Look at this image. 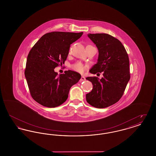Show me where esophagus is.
<instances>
[{"label": "esophagus", "instance_id": "esophagus-1", "mask_svg": "<svg viewBox=\"0 0 156 156\" xmlns=\"http://www.w3.org/2000/svg\"><path fill=\"white\" fill-rule=\"evenodd\" d=\"M85 78L83 76H82L80 81H85Z\"/></svg>", "mask_w": 156, "mask_h": 156}]
</instances>
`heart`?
<instances>
[{"instance_id":"obj_1","label":"heart","mask_w":156,"mask_h":156,"mask_svg":"<svg viewBox=\"0 0 156 156\" xmlns=\"http://www.w3.org/2000/svg\"><path fill=\"white\" fill-rule=\"evenodd\" d=\"M72 68L79 73H83L85 68H86V66H84L83 64H82L81 62H76L74 64V65H73L72 66Z\"/></svg>"}]
</instances>
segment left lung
<instances>
[{"label": "left lung", "mask_w": 156, "mask_h": 156, "mask_svg": "<svg viewBox=\"0 0 156 156\" xmlns=\"http://www.w3.org/2000/svg\"><path fill=\"white\" fill-rule=\"evenodd\" d=\"M89 38L99 51L98 62L90 73L103 77L89 76L93 89L86 95V100L97 108H105L118 102L123 96L130 78L129 59L125 47L118 39L108 34H89Z\"/></svg>", "instance_id": "obj_1"}]
</instances>
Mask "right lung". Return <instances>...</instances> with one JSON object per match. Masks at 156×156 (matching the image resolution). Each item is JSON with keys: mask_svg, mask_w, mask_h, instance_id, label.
I'll list each match as a JSON object with an SVG mask.
<instances>
[{"mask_svg": "<svg viewBox=\"0 0 156 156\" xmlns=\"http://www.w3.org/2000/svg\"><path fill=\"white\" fill-rule=\"evenodd\" d=\"M83 32L53 31L45 34L30 50L24 74L33 99L48 108L66 101L71 87L81 79L79 73L68 70L58 75L54 68L64 64L70 45Z\"/></svg>", "mask_w": 156, "mask_h": 156, "instance_id": "1", "label": "right lung"}]
</instances>
